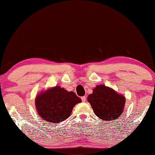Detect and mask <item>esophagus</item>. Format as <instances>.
<instances>
[{
    "instance_id": "34e87169",
    "label": "esophagus",
    "mask_w": 155,
    "mask_h": 155,
    "mask_svg": "<svg viewBox=\"0 0 155 155\" xmlns=\"http://www.w3.org/2000/svg\"><path fill=\"white\" fill-rule=\"evenodd\" d=\"M81 99L83 102H85V101H86V97H85V96H83V97H81Z\"/></svg>"
}]
</instances>
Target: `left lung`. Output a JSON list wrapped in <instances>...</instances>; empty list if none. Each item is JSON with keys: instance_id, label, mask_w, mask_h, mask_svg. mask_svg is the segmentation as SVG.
Instances as JSON below:
<instances>
[{"instance_id": "8db88e82", "label": "left lung", "mask_w": 155, "mask_h": 155, "mask_svg": "<svg viewBox=\"0 0 155 155\" xmlns=\"http://www.w3.org/2000/svg\"><path fill=\"white\" fill-rule=\"evenodd\" d=\"M125 96L104 85H97L87 97L96 116L105 121H114L122 115L125 104Z\"/></svg>"}]
</instances>
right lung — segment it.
<instances>
[{
	"instance_id": "right-lung-1",
	"label": "right lung",
	"mask_w": 155,
	"mask_h": 155,
	"mask_svg": "<svg viewBox=\"0 0 155 155\" xmlns=\"http://www.w3.org/2000/svg\"><path fill=\"white\" fill-rule=\"evenodd\" d=\"M81 102V99L74 92L55 86L38 94L35 106L41 118L47 122L57 124L68 119L74 107Z\"/></svg>"
}]
</instances>
